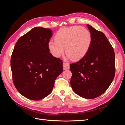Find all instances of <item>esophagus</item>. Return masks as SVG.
<instances>
[{
    "label": "esophagus",
    "mask_w": 125,
    "mask_h": 125,
    "mask_svg": "<svg viewBox=\"0 0 125 125\" xmlns=\"http://www.w3.org/2000/svg\"><path fill=\"white\" fill-rule=\"evenodd\" d=\"M69 69V64L67 63H63V69L64 70H67Z\"/></svg>",
    "instance_id": "obj_1"
}]
</instances>
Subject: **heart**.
Listing matches in <instances>:
<instances>
[{
	"label": "heart",
	"mask_w": 125,
	"mask_h": 125,
	"mask_svg": "<svg viewBox=\"0 0 125 125\" xmlns=\"http://www.w3.org/2000/svg\"><path fill=\"white\" fill-rule=\"evenodd\" d=\"M55 41L48 42V48L52 55L60 57L64 51L68 58L74 61L83 58L90 47L92 36L85 27L79 26L63 27L55 35Z\"/></svg>",
	"instance_id": "obj_1"
}]
</instances>
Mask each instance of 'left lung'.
Masks as SVG:
<instances>
[{"instance_id":"left-lung-1","label":"left lung","mask_w":125,"mask_h":125,"mask_svg":"<svg viewBox=\"0 0 125 125\" xmlns=\"http://www.w3.org/2000/svg\"><path fill=\"white\" fill-rule=\"evenodd\" d=\"M92 41L88 52L78 62L70 64L71 85L78 95L98 98L110 85L115 74V53L103 32L87 25Z\"/></svg>"}]
</instances>
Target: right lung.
<instances>
[{"mask_svg": "<svg viewBox=\"0 0 125 125\" xmlns=\"http://www.w3.org/2000/svg\"><path fill=\"white\" fill-rule=\"evenodd\" d=\"M50 29L35 27L20 37L11 58L12 80L16 89L30 100L48 96L54 81L63 72V62L50 53Z\"/></svg>", "mask_w": 125, "mask_h": 125, "instance_id": "right-lung-1", "label": "right lung"}]
</instances>
